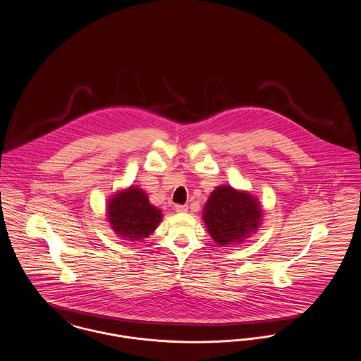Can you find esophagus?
I'll list each match as a JSON object with an SVG mask.
<instances>
[{
    "instance_id": "1",
    "label": "esophagus",
    "mask_w": 361,
    "mask_h": 361,
    "mask_svg": "<svg viewBox=\"0 0 361 361\" xmlns=\"http://www.w3.org/2000/svg\"><path fill=\"white\" fill-rule=\"evenodd\" d=\"M174 209H176L177 212H185V211L188 209V206H187V204H176Z\"/></svg>"
}]
</instances>
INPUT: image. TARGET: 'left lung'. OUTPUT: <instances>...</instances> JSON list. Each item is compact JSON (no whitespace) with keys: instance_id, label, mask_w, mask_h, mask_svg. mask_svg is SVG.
Here are the masks:
<instances>
[{"instance_id":"obj_1","label":"left lung","mask_w":361,"mask_h":361,"mask_svg":"<svg viewBox=\"0 0 361 361\" xmlns=\"http://www.w3.org/2000/svg\"><path fill=\"white\" fill-rule=\"evenodd\" d=\"M261 211L249 193L218 187L206 203L203 219L211 237L224 246L249 237L259 224Z\"/></svg>"}]
</instances>
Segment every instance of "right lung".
<instances>
[{"label":"right lung","instance_id":"add662e5","mask_svg":"<svg viewBox=\"0 0 361 361\" xmlns=\"http://www.w3.org/2000/svg\"><path fill=\"white\" fill-rule=\"evenodd\" d=\"M161 211L149 203L146 193L133 187L114 196L108 206L112 228L128 240L150 235L161 222Z\"/></svg>","mask_w":361,"mask_h":361}]
</instances>
